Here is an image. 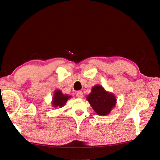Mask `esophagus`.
<instances>
[{"instance_id": "1", "label": "esophagus", "mask_w": 160, "mask_h": 160, "mask_svg": "<svg viewBox=\"0 0 160 160\" xmlns=\"http://www.w3.org/2000/svg\"><path fill=\"white\" fill-rule=\"evenodd\" d=\"M76 96L77 98H82L83 97V93L81 91H78L76 93Z\"/></svg>"}]
</instances>
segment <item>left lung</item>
<instances>
[{
  "mask_svg": "<svg viewBox=\"0 0 160 160\" xmlns=\"http://www.w3.org/2000/svg\"><path fill=\"white\" fill-rule=\"evenodd\" d=\"M86 98L93 111L100 116L109 114L117 103L113 93L106 91L100 85H94Z\"/></svg>",
  "mask_w": 160,
  "mask_h": 160,
  "instance_id": "8db88e82",
  "label": "left lung"
}]
</instances>
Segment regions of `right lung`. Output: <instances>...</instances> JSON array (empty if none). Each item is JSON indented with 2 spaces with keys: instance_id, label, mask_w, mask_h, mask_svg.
I'll return each mask as SVG.
<instances>
[{
  "instance_id": "add662e5",
  "label": "right lung",
  "mask_w": 160,
  "mask_h": 160,
  "mask_svg": "<svg viewBox=\"0 0 160 160\" xmlns=\"http://www.w3.org/2000/svg\"><path fill=\"white\" fill-rule=\"evenodd\" d=\"M70 98H71V96L63 94V93H62L60 89H56V90L54 92L52 98V107L54 108H62L67 102L68 100Z\"/></svg>"
}]
</instances>
